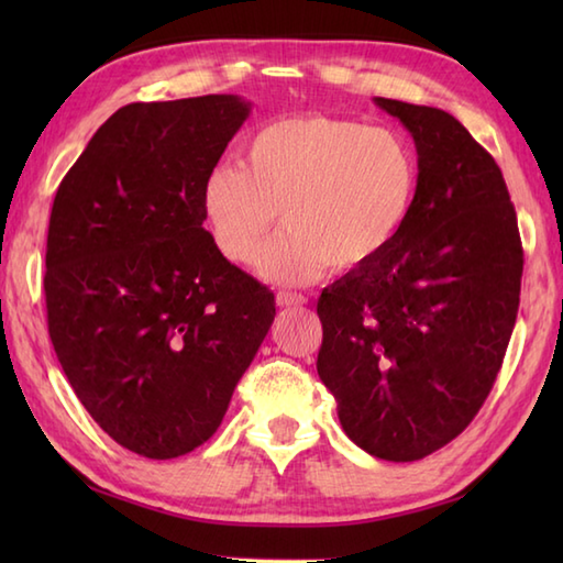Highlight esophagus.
<instances>
[{
  "label": "esophagus",
  "instance_id": "34e87169",
  "mask_svg": "<svg viewBox=\"0 0 563 563\" xmlns=\"http://www.w3.org/2000/svg\"><path fill=\"white\" fill-rule=\"evenodd\" d=\"M275 302H278L285 309H288V307H302L307 302V297L300 295V292H285L283 290V292L275 295Z\"/></svg>",
  "mask_w": 563,
  "mask_h": 563
}]
</instances>
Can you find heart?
<instances>
[{
	"instance_id": "b5f03b06",
	"label": "heart",
	"mask_w": 563,
	"mask_h": 563,
	"mask_svg": "<svg viewBox=\"0 0 563 563\" xmlns=\"http://www.w3.org/2000/svg\"><path fill=\"white\" fill-rule=\"evenodd\" d=\"M416 184L413 152L394 130L307 113L256 130L242 169H210L200 208L212 244L232 263L254 261L280 214L285 232L256 271L275 285H302L327 266L375 261L409 218Z\"/></svg>"
}]
</instances>
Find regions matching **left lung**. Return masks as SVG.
Returning <instances> with one entry per match:
<instances>
[{"label": "left lung", "mask_w": 563, "mask_h": 563, "mask_svg": "<svg viewBox=\"0 0 563 563\" xmlns=\"http://www.w3.org/2000/svg\"><path fill=\"white\" fill-rule=\"evenodd\" d=\"M416 142L409 218L382 254L321 292L317 373L357 448L413 462L479 413L516 327L522 244L494 162L457 118L377 97Z\"/></svg>", "instance_id": "8db88e82"}]
</instances>
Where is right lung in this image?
I'll return each mask as SVG.
<instances>
[{
	"instance_id": "obj_1",
	"label": "right lung",
	"mask_w": 563,
	"mask_h": 563,
	"mask_svg": "<svg viewBox=\"0 0 563 563\" xmlns=\"http://www.w3.org/2000/svg\"><path fill=\"white\" fill-rule=\"evenodd\" d=\"M251 113L234 93L128 103L59 184L47 331L84 409L118 445L174 460L220 428L275 297L202 227V178Z\"/></svg>"
}]
</instances>
